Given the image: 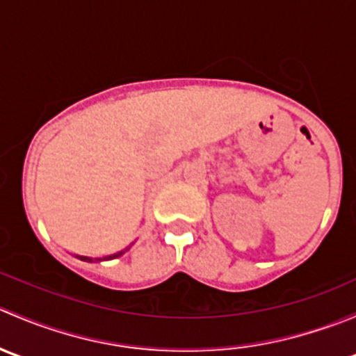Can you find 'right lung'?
Instances as JSON below:
<instances>
[{"label":"right lung","mask_w":356,"mask_h":356,"mask_svg":"<svg viewBox=\"0 0 356 356\" xmlns=\"http://www.w3.org/2000/svg\"><path fill=\"white\" fill-rule=\"evenodd\" d=\"M129 248H131V246H129ZM129 248H125V250L118 251V253L108 254V257H103V258H95V260H98V261H102V260H113V258H118V257H122V254H124L125 251L129 250ZM77 258H79V260H82V261H95V260H92L91 257H81V254H77Z\"/></svg>","instance_id":"add662e5"}]
</instances>
